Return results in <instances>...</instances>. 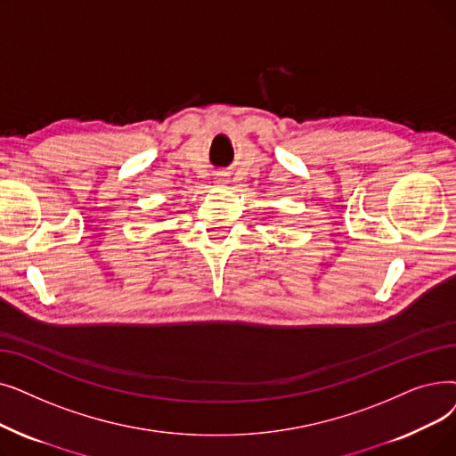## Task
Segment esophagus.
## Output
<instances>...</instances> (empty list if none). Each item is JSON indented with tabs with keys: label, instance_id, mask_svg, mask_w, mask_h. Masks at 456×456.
<instances>
[{
	"label": "esophagus",
	"instance_id": "obj_1",
	"mask_svg": "<svg viewBox=\"0 0 456 456\" xmlns=\"http://www.w3.org/2000/svg\"><path fill=\"white\" fill-rule=\"evenodd\" d=\"M216 183H222V184H224V183H227V176H225V175H220V176H217V181H216Z\"/></svg>",
	"mask_w": 456,
	"mask_h": 456
}]
</instances>
